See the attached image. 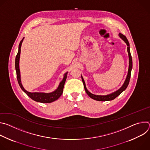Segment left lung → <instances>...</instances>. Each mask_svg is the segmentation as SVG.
Returning a JSON list of instances; mask_svg holds the SVG:
<instances>
[{
	"label": "left lung",
	"instance_id": "1",
	"mask_svg": "<svg viewBox=\"0 0 150 150\" xmlns=\"http://www.w3.org/2000/svg\"><path fill=\"white\" fill-rule=\"evenodd\" d=\"M119 37L126 42V44L127 46V50L128 52V56H129V69H128V72H127V75L126 76V78L125 81L124 83L123 84L122 86L116 91L108 95H105V96H99V95H95L93 94L92 93H91L90 92H89L88 91V90L86 88V86H85V81L82 78V76H81V78H82V81L83 84V87L85 90V92L87 93V94H88V96L91 97V98L97 100V101H110L112 100H114L115 98H116L119 95H120L123 91H125L126 90V88H127L128 84H129V80L131 78V71L132 69V56L131 54V52H130V47H129V41H128L127 39L126 38V36H125L124 35H123L121 33L119 34Z\"/></svg>",
	"mask_w": 150,
	"mask_h": 150
}]
</instances>
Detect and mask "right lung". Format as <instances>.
I'll return each instance as SVG.
<instances>
[{"mask_svg":"<svg viewBox=\"0 0 150 150\" xmlns=\"http://www.w3.org/2000/svg\"><path fill=\"white\" fill-rule=\"evenodd\" d=\"M23 39L21 40L19 42V47H18V52L15 58V69L16 72V77L17 80L18 82V83L21 88L23 90V91L31 99L33 100L40 102V103H52L53 101H56L57 100L62 94L64 85H65L67 78V74H65L64 75V77L62 79V81L60 82L58 88L54 91L53 92L50 93H30L27 91H26L24 88L23 87L22 83H21V75H20V71H19V57H20V53H21V45H22V42L23 41Z\"/></svg>","mask_w":150,"mask_h":150,"instance_id":"right-lung-1","label":"right lung"}]
</instances>
